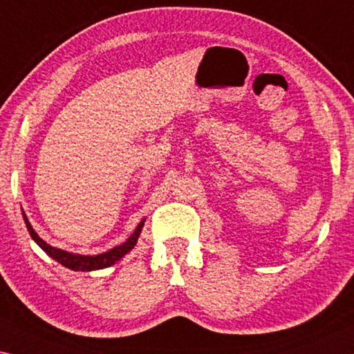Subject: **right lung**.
<instances>
[{
    "mask_svg": "<svg viewBox=\"0 0 354 354\" xmlns=\"http://www.w3.org/2000/svg\"><path fill=\"white\" fill-rule=\"evenodd\" d=\"M24 218H25L28 232H30L31 238L39 244V248L46 252L47 255L52 257L53 260L61 263V265L66 266V268L72 269V271H96V269H104V268L111 266L115 261H118L120 258L124 257L129 250L133 249V245L137 244V239L140 236V232H142V228L145 225V218H143V221L138 223L136 232L132 233V236L129 238L126 243H122L121 245H116L115 249L105 252V254L89 257V255H75V254H71V252L52 248V245L47 244L46 241L37 236V233L35 232V230H32L31 223L28 222V217L25 216V212H24Z\"/></svg>",
    "mask_w": 354,
    "mask_h": 354,
    "instance_id": "right-lung-1",
    "label": "right lung"
}]
</instances>
